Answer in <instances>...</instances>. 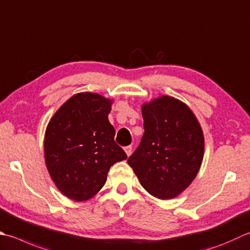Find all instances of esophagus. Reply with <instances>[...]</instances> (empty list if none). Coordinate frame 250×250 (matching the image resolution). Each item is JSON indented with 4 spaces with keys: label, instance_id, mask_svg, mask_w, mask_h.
I'll return each instance as SVG.
<instances>
[{
    "label": "esophagus",
    "instance_id": "34e87169",
    "mask_svg": "<svg viewBox=\"0 0 250 250\" xmlns=\"http://www.w3.org/2000/svg\"><path fill=\"white\" fill-rule=\"evenodd\" d=\"M125 151L126 155L130 156V155H131V151H132V146H131V145L125 146Z\"/></svg>",
    "mask_w": 250,
    "mask_h": 250
}]
</instances>
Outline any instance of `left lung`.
<instances>
[{"instance_id":"1","label":"left lung","mask_w":250,"mask_h":250,"mask_svg":"<svg viewBox=\"0 0 250 250\" xmlns=\"http://www.w3.org/2000/svg\"><path fill=\"white\" fill-rule=\"evenodd\" d=\"M144 134L128 164L149 194L178 196L196 177L204 157V134L188 107L170 96L142 106Z\"/></svg>"}]
</instances>
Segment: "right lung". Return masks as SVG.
Returning <instances> with one entry per match:
<instances>
[{"label":"right lung","mask_w":250,"mask_h":250,"mask_svg":"<svg viewBox=\"0 0 250 250\" xmlns=\"http://www.w3.org/2000/svg\"><path fill=\"white\" fill-rule=\"evenodd\" d=\"M111 102L95 93L68 100L48 122L44 155L57 188L70 199L87 200L104 187L109 168L126 154L115 142L108 120Z\"/></svg>","instance_id":"1"}]
</instances>
